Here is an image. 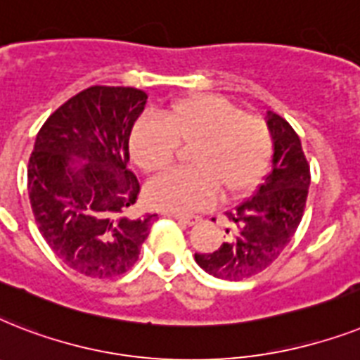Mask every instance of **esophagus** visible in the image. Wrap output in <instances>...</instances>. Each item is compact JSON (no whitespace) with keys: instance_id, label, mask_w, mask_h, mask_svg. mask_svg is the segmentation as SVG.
Returning <instances> with one entry per match:
<instances>
[{"instance_id":"34e87169","label":"esophagus","mask_w":360,"mask_h":360,"mask_svg":"<svg viewBox=\"0 0 360 360\" xmlns=\"http://www.w3.org/2000/svg\"><path fill=\"white\" fill-rule=\"evenodd\" d=\"M169 217H174L178 223H182V225H188V226L197 225L198 221H200V217H197V215H169Z\"/></svg>"}]
</instances>
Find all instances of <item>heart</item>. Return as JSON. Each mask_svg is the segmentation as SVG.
<instances>
[{
    "label": "heart",
    "mask_w": 360,
    "mask_h": 360,
    "mask_svg": "<svg viewBox=\"0 0 360 360\" xmlns=\"http://www.w3.org/2000/svg\"><path fill=\"white\" fill-rule=\"evenodd\" d=\"M191 171H171L152 180L146 200L167 214L208 208L217 193L243 197L257 188L273 154L271 131L260 117L214 94H189L162 111V122L141 119L130 135L131 160L143 172L165 171L180 148Z\"/></svg>",
    "instance_id": "b5f03b06"
}]
</instances>
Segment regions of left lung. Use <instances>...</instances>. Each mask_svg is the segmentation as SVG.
Instances as JSON below:
<instances>
[{"label": "left lung", "instance_id": "left-lung-1", "mask_svg": "<svg viewBox=\"0 0 360 360\" xmlns=\"http://www.w3.org/2000/svg\"><path fill=\"white\" fill-rule=\"evenodd\" d=\"M271 131V171L255 197L226 212L232 229L214 252H195L204 271L225 281L255 277L281 257L301 217L310 186V167L294 128L277 113L267 111Z\"/></svg>", "mask_w": 360, "mask_h": 360}]
</instances>
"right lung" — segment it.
I'll return each mask as SVG.
<instances>
[{
  "label": "right lung",
  "mask_w": 360,
  "mask_h": 360,
  "mask_svg": "<svg viewBox=\"0 0 360 360\" xmlns=\"http://www.w3.org/2000/svg\"><path fill=\"white\" fill-rule=\"evenodd\" d=\"M146 98L139 89L94 85L50 115L34 139L27 165L34 221L57 257L87 277L128 271L156 217L124 215L139 195L128 143Z\"/></svg>",
  "instance_id": "1"
}]
</instances>
